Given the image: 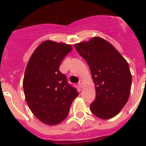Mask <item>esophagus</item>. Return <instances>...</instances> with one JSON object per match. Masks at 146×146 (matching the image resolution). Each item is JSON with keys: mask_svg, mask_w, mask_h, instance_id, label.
<instances>
[{"mask_svg": "<svg viewBox=\"0 0 146 146\" xmlns=\"http://www.w3.org/2000/svg\"><path fill=\"white\" fill-rule=\"evenodd\" d=\"M78 85L80 86V88H82V86H83V81H82V80H80V82H79V83H78Z\"/></svg>", "mask_w": 146, "mask_h": 146, "instance_id": "1", "label": "esophagus"}]
</instances>
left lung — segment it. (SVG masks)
Listing matches in <instances>:
<instances>
[{
  "label": "left lung",
  "mask_w": 146,
  "mask_h": 146,
  "mask_svg": "<svg viewBox=\"0 0 146 146\" xmlns=\"http://www.w3.org/2000/svg\"><path fill=\"white\" fill-rule=\"evenodd\" d=\"M75 48L89 64L96 86V97L90 104V110L103 120L113 117L129 99L132 83L129 64L102 38H92L75 44Z\"/></svg>",
  "instance_id": "obj_1"
}]
</instances>
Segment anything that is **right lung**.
Returning <instances> with one entry per match:
<instances>
[{
	"label": "right lung",
	"instance_id": "add662e5",
	"mask_svg": "<svg viewBox=\"0 0 146 146\" xmlns=\"http://www.w3.org/2000/svg\"><path fill=\"white\" fill-rule=\"evenodd\" d=\"M70 44L46 40L36 48L24 73V95L31 111L43 123L59 124L67 117L79 92L59 70Z\"/></svg>",
	"mask_w": 146,
	"mask_h": 146
}]
</instances>
